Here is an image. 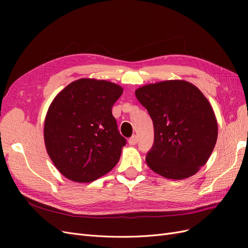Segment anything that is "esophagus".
Instances as JSON below:
<instances>
[{
    "mask_svg": "<svg viewBox=\"0 0 248 248\" xmlns=\"http://www.w3.org/2000/svg\"><path fill=\"white\" fill-rule=\"evenodd\" d=\"M128 142H129V145H131V146H133V145H136L137 142H138V138H137V136H133L128 140Z\"/></svg>",
    "mask_w": 248,
    "mask_h": 248,
    "instance_id": "esophagus-1",
    "label": "esophagus"
}]
</instances>
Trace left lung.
Here are the masks:
<instances>
[{
  "label": "left lung",
  "instance_id": "obj_1",
  "mask_svg": "<svg viewBox=\"0 0 248 248\" xmlns=\"http://www.w3.org/2000/svg\"><path fill=\"white\" fill-rule=\"evenodd\" d=\"M154 126L148 167L172 180L189 178L206 164L217 140L218 126L211 104L191 82L163 80L136 90Z\"/></svg>",
  "mask_w": 248,
  "mask_h": 248
}]
</instances>
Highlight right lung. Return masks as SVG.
Instances as JSON below:
<instances>
[{"instance_id": "1", "label": "right lung", "mask_w": 248, "mask_h": 248, "mask_svg": "<svg viewBox=\"0 0 248 248\" xmlns=\"http://www.w3.org/2000/svg\"><path fill=\"white\" fill-rule=\"evenodd\" d=\"M122 93L123 88L114 82L79 78L52 100L44 121V142L64 177L89 183L115 168L126 140L111 108Z\"/></svg>"}]
</instances>
